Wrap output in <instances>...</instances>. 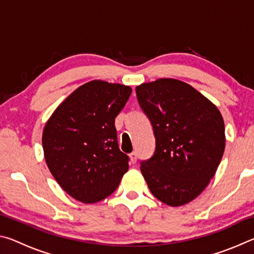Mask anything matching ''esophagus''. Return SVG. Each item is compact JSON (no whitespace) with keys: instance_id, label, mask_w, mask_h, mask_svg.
<instances>
[{"instance_id":"1","label":"esophagus","mask_w":254,"mask_h":254,"mask_svg":"<svg viewBox=\"0 0 254 254\" xmlns=\"http://www.w3.org/2000/svg\"><path fill=\"white\" fill-rule=\"evenodd\" d=\"M130 159H131V162H132V163H135V162H136V159H137V154H136V152H132V153H130Z\"/></svg>"}]
</instances>
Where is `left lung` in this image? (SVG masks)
<instances>
[{
    "label": "left lung",
    "instance_id": "8db88e82",
    "mask_svg": "<svg viewBox=\"0 0 254 254\" xmlns=\"http://www.w3.org/2000/svg\"><path fill=\"white\" fill-rule=\"evenodd\" d=\"M135 92L156 136V150L141 162V173L162 203L188 204L207 187L224 153L221 112L192 86L175 78L143 83Z\"/></svg>",
    "mask_w": 254,
    "mask_h": 254
}]
</instances>
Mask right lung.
<instances>
[{
  "label": "right lung",
  "instance_id": "1",
  "mask_svg": "<svg viewBox=\"0 0 254 254\" xmlns=\"http://www.w3.org/2000/svg\"><path fill=\"white\" fill-rule=\"evenodd\" d=\"M130 86L92 80L79 86L51 114L42 133L47 166L72 198L97 203L113 194L128 169L120 151L115 118Z\"/></svg>",
  "mask_w": 254,
  "mask_h": 254
}]
</instances>
